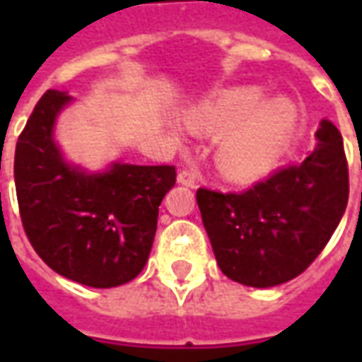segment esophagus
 I'll list each match as a JSON object with an SVG mask.
<instances>
[{"label": "esophagus", "mask_w": 362, "mask_h": 362, "mask_svg": "<svg viewBox=\"0 0 362 362\" xmlns=\"http://www.w3.org/2000/svg\"><path fill=\"white\" fill-rule=\"evenodd\" d=\"M176 180H178V184H182V186H188V188H196L197 173H194V170H180Z\"/></svg>", "instance_id": "34e87169"}]
</instances>
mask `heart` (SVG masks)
Segmentation results:
<instances>
[{"instance_id": "b5f03b06", "label": "heart", "mask_w": 362, "mask_h": 362, "mask_svg": "<svg viewBox=\"0 0 362 362\" xmlns=\"http://www.w3.org/2000/svg\"><path fill=\"white\" fill-rule=\"evenodd\" d=\"M295 124V104L283 96L264 103V90L258 87L225 90L188 116V126L196 134H223L217 166L238 182L258 178L279 160Z\"/></svg>"}]
</instances>
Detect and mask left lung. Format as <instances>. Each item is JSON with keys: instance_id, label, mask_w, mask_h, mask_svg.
<instances>
[{"instance_id": "left-lung-1", "label": "left lung", "mask_w": 362, "mask_h": 362, "mask_svg": "<svg viewBox=\"0 0 362 362\" xmlns=\"http://www.w3.org/2000/svg\"><path fill=\"white\" fill-rule=\"evenodd\" d=\"M318 147L243 194L199 188L202 221L228 279L275 287L295 279L324 250L349 199V170L339 129L322 119Z\"/></svg>"}]
</instances>
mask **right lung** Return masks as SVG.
Segmentation results:
<instances>
[{
	"label": "right lung",
	"mask_w": 362,
	"mask_h": 362,
	"mask_svg": "<svg viewBox=\"0 0 362 362\" xmlns=\"http://www.w3.org/2000/svg\"><path fill=\"white\" fill-rule=\"evenodd\" d=\"M71 103L46 90L15 149L23 227L44 264L67 279L110 288L135 279L149 259L158 205L176 182L174 166L112 163L103 173L69 165L54 126Z\"/></svg>",
	"instance_id": "1"
}]
</instances>
